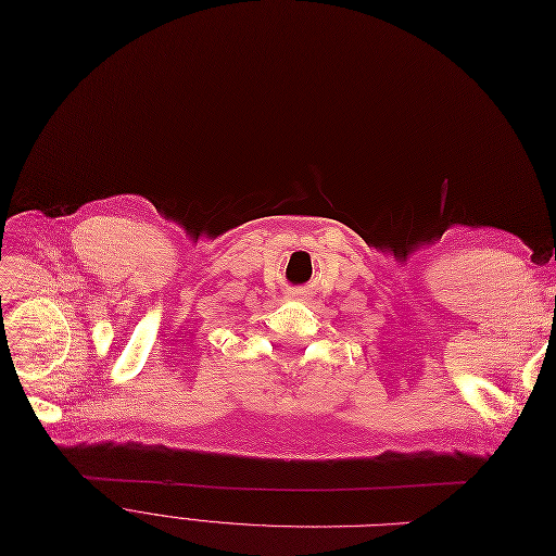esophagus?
Returning <instances> with one entry per match:
<instances>
[{
	"mask_svg": "<svg viewBox=\"0 0 556 556\" xmlns=\"http://www.w3.org/2000/svg\"><path fill=\"white\" fill-rule=\"evenodd\" d=\"M307 296V292H303V289H289L287 292V299H299V301H303Z\"/></svg>",
	"mask_w": 556,
	"mask_h": 556,
	"instance_id": "34e87169",
	"label": "esophagus"
}]
</instances>
